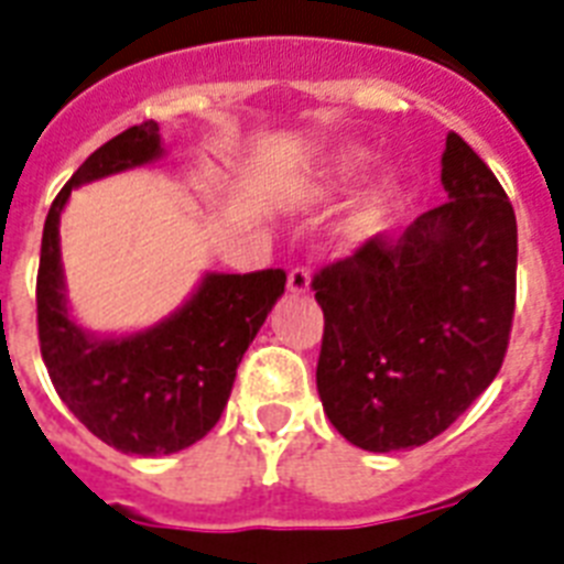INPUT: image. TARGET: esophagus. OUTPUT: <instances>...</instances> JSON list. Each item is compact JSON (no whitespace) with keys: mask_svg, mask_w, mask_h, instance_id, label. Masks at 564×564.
Here are the masks:
<instances>
[{"mask_svg":"<svg viewBox=\"0 0 564 564\" xmlns=\"http://www.w3.org/2000/svg\"><path fill=\"white\" fill-rule=\"evenodd\" d=\"M286 286H290L292 295H304V292H310V269H292Z\"/></svg>","mask_w":564,"mask_h":564,"instance_id":"34e87169","label":"esophagus"}]
</instances>
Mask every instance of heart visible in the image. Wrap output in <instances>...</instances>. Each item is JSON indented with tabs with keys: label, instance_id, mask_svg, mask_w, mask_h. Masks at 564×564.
<instances>
[{
	"label": "heart",
	"instance_id": "1",
	"mask_svg": "<svg viewBox=\"0 0 564 564\" xmlns=\"http://www.w3.org/2000/svg\"><path fill=\"white\" fill-rule=\"evenodd\" d=\"M368 148H361V144H341V148H336L327 159H324L318 176L306 185V203L322 205L333 203L338 196H345L347 191L359 182L361 173L368 171ZM393 194H397V182H393V178H382V182L373 187V194L368 196V203L361 205L354 217L345 223L347 246H359V242L370 240V237L377 235L379 223H382V214H386Z\"/></svg>",
	"mask_w": 564,
	"mask_h": 564
}]
</instances>
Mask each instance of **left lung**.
Listing matches in <instances>:
<instances>
[{
    "label": "left lung",
    "mask_w": 564,
    "mask_h": 564,
    "mask_svg": "<svg viewBox=\"0 0 564 564\" xmlns=\"http://www.w3.org/2000/svg\"><path fill=\"white\" fill-rule=\"evenodd\" d=\"M448 203L402 237H370L313 278L324 313L315 386L336 432L368 452L434 441L501 370L516 310L519 231L505 187L457 132Z\"/></svg>",
    "instance_id": "obj_1"
}]
</instances>
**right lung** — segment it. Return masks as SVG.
Here are the masks:
<instances>
[{
    "label": "right lung",
    "instance_id": "1",
    "mask_svg": "<svg viewBox=\"0 0 564 564\" xmlns=\"http://www.w3.org/2000/svg\"><path fill=\"white\" fill-rule=\"evenodd\" d=\"M164 155L159 123L123 130L86 159L48 208L36 274L40 354L57 397L95 437L123 455L159 457L194 446L226 409L237 365L283 295V269L205 272L167 318L127 336H95L68 313L59 214L72 191Z\"/></svg>",
    "mask_w": 564,
    "mask_h": 564
}]
</instances>
